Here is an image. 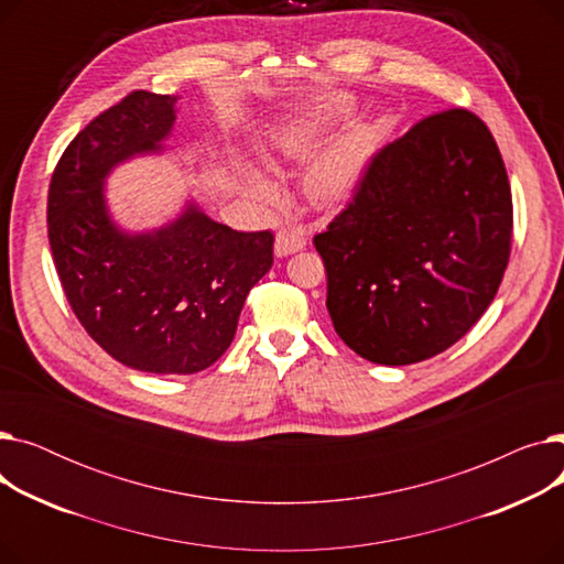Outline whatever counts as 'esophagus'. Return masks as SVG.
Instances as JSON below:
<instances>
[{
    "instance_id": "esophagus-1",
    "label": "esophagus",
    "mask_w": 564,
    "mask_h": 564,
    "mask_svg": "<svg viewBox=\"0 0 564 564\" xmlns=\"http://www.w3.org/2000/svg\"><path fill=\"white\" fill-rule=\"evenodd\" d=\"M306 247V235L300 228H283L276 232L274 240V253L276 256H290L297 253Z\"/></svg>"
}]
</instances>
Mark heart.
Masks as SVG:
<instances>
[{
  "label": "heart",
  "instance_id": "1",
  "mask_svg": "<svg viewBox=\"0 0 564 564\" xmlns=\"http://www.w3.org/2000/svg\"><path fill=\"white\" fill-rule=\"evenodd\" d=\"M349 111V100L345 96H327L306 116L290 121L274 130V148L290 160H306L322 137L334 121ZM375 139V130L366 123H354L338 137H334L327 145H322L306 169V192L319 205H340L345 203L357 185L368 164L370 145ZM249 187L260 196H272L274 183L258 169H247Z\"/></svg>",
  "mask_w": 564,
  "mask_h": 564
}]
</instances>
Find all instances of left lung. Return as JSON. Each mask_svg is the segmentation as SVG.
Segmentation results:
<instances>
[{
  "instance_id": "8db88e82",
  "label": "left lung",
  "mask_w": 564,
  "mask_h": 564,
  "mask_svg": "<svg viewBox=\"0 0 564 564\" xmlns=\"http://www.w3.org/2000/svg\"><path fill=\"white\" fill-rule=\"evenodd\" d=\"M336 334L409 366L455 345L494 302L512 247V192L489 128L423 118L370 160L351 203L313 237Z\"/></svg>"
}]
</instances>
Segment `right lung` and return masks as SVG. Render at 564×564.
I'll return each mask as SVG.
<instances>
[{"instance_id":"1","label":"right lung","mask_w":564,"mask_h":564,"mask_svg":"<svg viewBox=\"0 0 564 564\" xmlns=\"http://www.w3.org/2000/svg\"><path fill=\"white\" fill-rule=\"evenodd\" d=\"M175 96L132 91L96 116L58 160L47 237L66 300L109 357L132 370L194 375L232 343L249 290L270 272L274 235L240 232L187 203L151 232H126L107 210L113 166L160 153Z\"/></svg>"}]
</instances>
